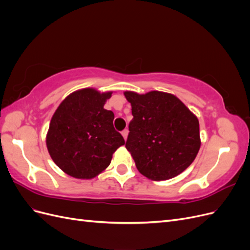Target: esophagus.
I'll use <instances>...</instances> for the list:
<instances>
[{
  "instance_id": "obj_1",
  "label": "esophagus",
  "mask_w": 250,
  "mask_h": 250,
  "mask_svg": "<svg viewBox=\"0 0 250 250\" xmlns=\"http://www.w3.org/2000/svg\"><path fill=\"white\" fill-rule=\"evenodd\" d=\"M128 129H124L123 131H122V135H123V138H124V140L126 141V139H127V135H128Z\"/></svg>"
}]
</instances>
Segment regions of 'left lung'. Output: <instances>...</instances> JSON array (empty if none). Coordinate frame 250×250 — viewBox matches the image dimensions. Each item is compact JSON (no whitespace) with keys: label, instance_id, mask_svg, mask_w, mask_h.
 Segmentation results:
<instances>
[{"label":"left lung","instance_id":"obj_1","mask_svg":"<svg viewBox=\"0 0 250 250\" xmlns=\"http://www.w3.org/2000/svg\"><path fill=\"white\" fill-rule=\"evenodd\" d=\"M124 95L133 116L125 147L140 173L160 181L184 172L200 148L197 117L172 94L152 90Z\"/></svg>","mask_w":250,"mask_h":250}]
</instances>
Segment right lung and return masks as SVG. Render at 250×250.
Wrapping results in <instances>:
<instances>
[{"label": "right lung", "mask_w": 250, "mask_h": 250, "mask_svg": "<svg viewBox=\"0 0 250 250\" xmlns=\"http://www.w3.org/2000/svg\"><path fill=\"white\" fill-rule=\"evenodd\" d=\"M112 92L83 88L67 96L53 115L47 148L67 175L90 179L106 169L115 151L125 144L113 127L115 115L104 108Z\"/></svg>", "instance_id": "obj_1"}]
</instances>
